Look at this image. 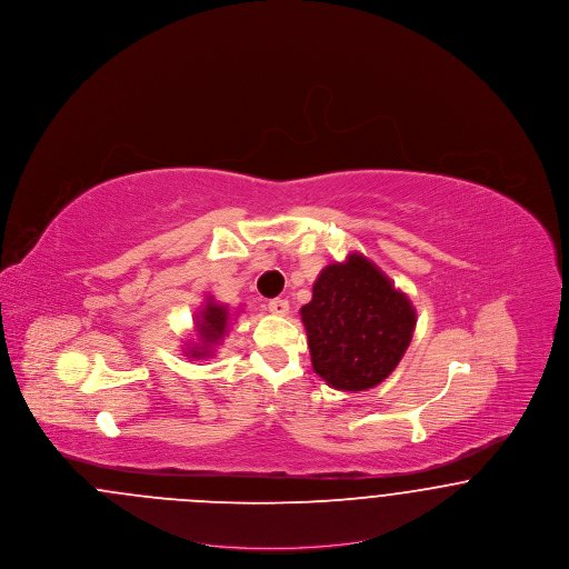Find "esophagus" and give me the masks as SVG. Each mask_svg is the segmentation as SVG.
<instances>
[{"mask_svg":"<svg viewBox=\"0 0 569 569\" xmlns=\"http://www.w3.org/2000/svg\"><path fill=\"white\" fill-rule=\"evenodd\" d=\"M269 311L274 313V316H288L290 305H288L286 298H272L271 302H269Z\"/></svg>","mask_w":569,"mask_h":569,"instance_id":"1","label":"esophagus"}]
</instances>
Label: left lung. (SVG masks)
I'll list each match as a JSON object with an SVG mask.
<instances>
[{
    "mask_svg": "<svg viewBox=\"0 0 569 569\" xmlns=\"http://www.w3.org/2000/svg\"><path fill=\"white\" fill-rule=\"evenodd\" d=\"M300 318L313 371L346 392L369 390L388 378L416 328L411 300L360 253L320 272Z\"/></svg>",
    "mask_w": 569,
    "mask_h": 569,
    "instance_id": "8db88e82",
    "label": "left lung"
}]
</instances>
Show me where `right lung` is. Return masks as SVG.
<instances>
[{"label":"right lung","instance_id":"right-lung-1","mask_svg":"<svg viewBox=\"0 0 569 569\" xmlns=\"http://www.w3.org/2000/svg\"><path fill=\"white\" fill-rule=\"evenodd\" d=\"M232 320V311L226 305H217L213 298H207V305L196 316V330H198V343H193L188 356L190 358H209L223 335L228 332V326Z\"/></svg>","mask_w":569,"mask_h":569}]
</instances>
